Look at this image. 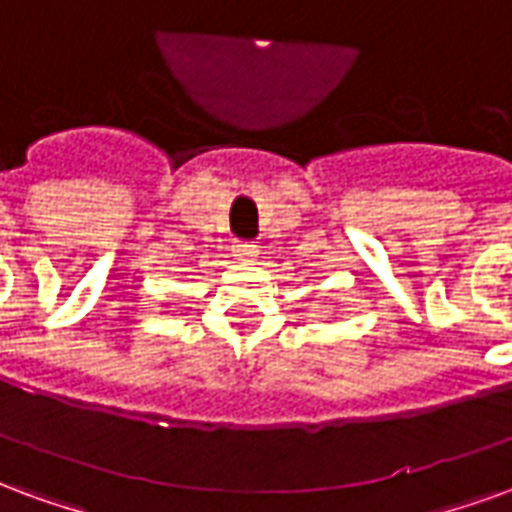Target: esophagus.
I'll return each instance as SVG.
<instances>
[{"mask_svg": "<svg viewBox=\"0 0 512 512\" xmlns=\"http://www.w3.org/2000/svg\"><path fill=\"white\" fill-rule=\"evenodd\" d=\"M231 251H234V256L242 261H253L256 256H259V248H256L253 242H242V240L234 242V248H231Z\"/></svg>", "mask_w": 512, "mask_h": 512, "instance_id": "1", "label": "esophagus"}]
</instances>
